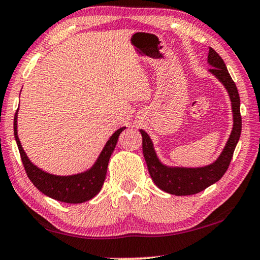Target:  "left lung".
Returning <instances> with one entry per match:
<instances>
[{"instance_id":"8db88e82","label":"left lung","mask_w":260,"mask_h":260,"mask_svg":"<svg viewBox=\"0 0 260 260\" xmlns=\"http://www.w3.org/2000/svg\"><path fill=\"white\" fill-rule=\"evenodd\" d=\"M208 63L212 66L209 69L214 76L224 85L232 101L234 126L232 134L228 139V142L222 150L215 162L209 166L201 168H179L168 167L160 163L157 155H156L152 141L145 131L140 129L142 135V151L145 156L148 171H149L151 179L154 180L156 186L162 191L175 196H191L204 191L205 188L211 186L214 183L222 178L228 169L230 160L233 158L234 150L240 140L242 132V117H241V101L238 94L236 84L229 75L228 69L222 60V57L209 47Z\"/></svg>"}]
</instances>
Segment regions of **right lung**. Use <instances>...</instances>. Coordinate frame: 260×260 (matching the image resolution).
Masks as SVG:
<instances>
[{
  "label": "right lung",
  "mask_w": 260,
  "mask_h": 260,
  "mask_svg": "<svg viewBox=\"0 0 260 260\" xmlns=\"http://www.w3.org/2000/svg\"><path fill=\"white\" fill-rule=\"evenodd\" d=\"M17 112H16L14 118L15 139L17 142L20 158H22L23 166L25 168L26 175L35 186L52 199L67 204L85 203V201L92 199L94 196L98 194L103 184H104L109 159L112 155L115 145H117L119 135L126 127H121V128L114 132L112 137L106 142L105 147L103 148L91 169L77 175L56 176L43 171L35 164H32L31 160L28 159L17 135Z\"/></svg>",
  "instance_id": "obj_1"
}]
</instances>
